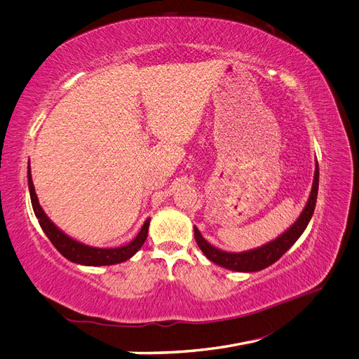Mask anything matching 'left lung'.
<instances>
[{
	"label": "left lung",
	"mask_w": 359,
	"mask_h": 359,
	"mask_svg": "<svg viewBox=\"0 0 359 359\" xmlns=\"http://www.w3.org/2000/svg\"><path fill=\"white\" fill-rule=\"evenodd\" d=\"M318 189H319V166L316 161V170H314V180L309 201L304 206L302 212L287 231H285L276 240L268 244L260 245L253 250H247V252H224V250L217 248L211 245L205 238L201 235L199 229L194 226V240H196L202 253L208 257L211 262L220 265L226 269L238 271V273H256V271L265 269L266 266L273 265L274 262L283 256L287 250L297 243L298 238L306 231V227L313 217L314 206H316L318 199Z\"/></svg>",
	"instance_id": "1"
}]
</instances>
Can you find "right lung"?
<instances>
[{"mask_svg":"<svg viewBox=\"0 0 359 359\" xmlns=\"http://www.w3.org/2000/svg\"><path fill=\"white\" fill-rule=\"evenodd\" d=\"M28 189H29V196H31V205L34 214L39 220V224L46 233V236L50 240V243L55 245L58 252L69 259L70 262L86 265V266H104V265H115L121 264L124 260L130 259L136 255L137 250L144 245L147 236H148V226L151 219H147L142 229L136 235L133 241H130L126 245L115 247V248H99V247H91L85 245L79 241L73 240L72 236L64 233L60 227L53 223L46 212L39 203L37 194L34 190V184H32L31 178V168L28 166Z\"/></svg>","mask_w":359,"mask_h":359,"instance_id":"1","label":"right lung"}]
</instances>
